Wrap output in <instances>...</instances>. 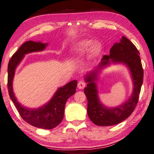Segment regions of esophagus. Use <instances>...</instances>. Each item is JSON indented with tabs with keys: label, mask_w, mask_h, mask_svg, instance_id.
I'll return each mask as SVG.
<instances>
[{
	"label": "esophagus",
	"mask_w": 154,
	"mask_h": 154,
	"mask_svg": "<svg viewBox=\"0 0 154 154\" xmlns=\"http://www.w3.org/2000/svg\"><path fill=\"white\" fill-rule=\"evenodd\" d=\"M85 86V83L83 81H79V83H78V88L79 89H83Z\"/></svg>",
	"instance_id": "34e87169"
}]
</instances>
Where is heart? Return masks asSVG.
Returning <instances> with one entry per match:
<instances>
[{"label": "heart", "mask_w": 154, "mask_h": 154, "mask_svg": "<svg viewBox=\"0 0 154 154\" xmlns=\"http://www.w3.org/2000/svg\"><path fill=\"white\" fill-rule=\"evenodd\" d=\"M101 46L91 39L82 40L78 42L73 47V51L74 57L77 59H83L88 54L91 52L92 57H95L101 51Z\"/></svg>", "instance_id": "b5f03b06"}]
</instances>
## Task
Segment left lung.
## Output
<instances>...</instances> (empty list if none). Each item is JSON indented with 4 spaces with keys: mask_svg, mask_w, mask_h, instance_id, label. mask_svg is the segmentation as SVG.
Listing matches in <instances>:
<instances>
[{
    "mask_svg": "<svg viewBox=\"0 0 154 154\" xmlns=\"http://www.w3.org/2000/svg\"><path fill=\"white\" fill-rule=\"evenodd\" d=\"M112 64L125 65L131 73L133 84V93L125 103L116 107H107L101 103L98 95L97 81L101 71ZM143 71L139 52L132 42L122 36L115 43L109 55H105L96 68L84 75L87 86L84 93L88 100L87 112L89 118L97 126H112L122 122L130 116L139 100L143 83Z\"/></svg>",
    "mask_w": 154,
    "mask_h": 154,
    "instance_id": "8db88e82",
    "label": "left lung"
}]
</instances>
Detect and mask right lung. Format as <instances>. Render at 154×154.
<instances>
[{"mask_svg":"<svg viewBox=\"0 0 154 154\" xmlns=\"http://www.w3.org/2000/svg\"><path fill=\"white\" fill-rule=\"evenodd\" d=\"M48 43L41 42H26L14 54L8 67V87L11 100L20 115L26 122L38 128L51 129L54 128L62 121L64 115L65 105L67 100L75 93L77 81L73 80L66 84L58 88L57 91L47 103L37 108H30L22 105L17 101L13 92V82L15 71L27 54L39 52L45 50Z\"/></svg>","mask_w":154,"mask_h":154,"instance_id":"obj_1","label":"right lung"}]
</instances>
